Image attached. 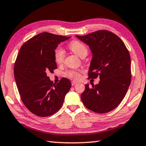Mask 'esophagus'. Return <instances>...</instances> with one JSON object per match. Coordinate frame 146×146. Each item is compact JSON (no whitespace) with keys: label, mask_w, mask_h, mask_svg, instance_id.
<instances>
[{"label":"esophagus","mask_w":146,"mask_h":146,"mask_svg":"<svg viewBox=\"0 0 146 146\" xmlns=\"http://www.w3.org/2000/svg\"><path fill=\"white\" fill-rule=\"evenodd\" d=\"M71 84H72V86H76V84H78V82H74V81H72L71 82Z\"/></svg>","instance_id":"34e87169"}]
</instances>
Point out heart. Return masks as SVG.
<instances>
[{"label": "heart", "instance_id": "heart-1", "mask_svg": "<svg viewBox=\"0 0 146 146\" xmlns=\"http://www.w3.org/2000/svg\"><path fill=\"white\" fill-rule=\"evenodd\" d=\"M68 47L74 53L76 54L80 58H84L88 53V48L85 44L78 41H73L69 44ZM64 50L61 47H57L54 50V59L56 63L61 64L64 61ZM68 78L73 80H79L81 78V74L80 71L70 70L66 73Z\"/></svg>", "mask_w": 146, "mask_h": 146}]
</instances>
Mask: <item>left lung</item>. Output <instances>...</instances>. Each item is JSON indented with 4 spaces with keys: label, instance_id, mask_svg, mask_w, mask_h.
<instances>
[{
    "label": "left lung",
    "instance_id": "8db88e82",
    "mask_svg": "<svg viewBox=\"0 0 146 146\" xmlns=\"http://www.w3.org/2000/svg\"><path fill=\"white\" fill-rule=\"evenodd\" d=\"M76 36L92 50L89 78H100L99 84L92 88L86 84L81 95L82 102L90 111L108 113L121 103L130 84L129 52L124 42L109 31L98 30Z\"/></svg>",
    "mask_w": 146,
    "mask_h": 146
}]
</instances>
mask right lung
<instances>
[{
  "instance_id": "add662e5",
  "label": "right lung",
  "mask_w": 146,
  "mask_h": 146,
  "mask_svg": "<svg viewBox=\"0 0 146 146\" xmlns=\"http://www.w3.org/2000/svg\"><path fill=\"white\" fill-rule=\"evenodd\" d=\"M70 37L43 32L21 47L14 68L19 94L26 108L39 117H48L62 106L71 83L63 78L56 84L47 74L57 68L54 52L60 42Z\"/></svg>"
}]
</instances>
